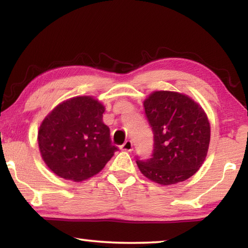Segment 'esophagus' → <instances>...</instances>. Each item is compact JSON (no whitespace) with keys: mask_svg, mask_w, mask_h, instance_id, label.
I'll list each match as a JSON object with an SVG mask.
<instances>
[{"mask_svg":"<svg viewBox=\"0 0 248 248\" xmlns=\"http://www.w3.org/2000/svg\"><path fill=\"white\" fill-rule=\"evenodd\" d=\"M121 150L124 151H127V152H131L133 150V144H132V141L131 140H127L124 142V143L121 145Z\"/></svg>","mask_w":248,"mask_h":248,"instance_id":"34e87169","label":"esophagus"}]
</instances>
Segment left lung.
<instances>
[{"label":"left lung","mask_w":248,"mask_h":248,"mask_svg":"<svg viewBox=\"0 0 248 248\" xmlns=\"http://www.w3.org/2000/svg\"><path fill=\"white\" fill-rule=\"evenodd\" d=\"M143 105L154 144L150 158L137 156L141 173L165 186L191 177L202 165L210 142L202 108L186 95L167 91L154 92Z\"/></svg>","instance_id":"8db88e82"}]
</instances>
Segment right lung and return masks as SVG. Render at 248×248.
Here are the masks:
<instances>
[{
	"label": "right lung",
	"mask_w": 248,
	"mask_h": 248,
	"mask_svg": "<svg viewBox=\"0 0 248 248\" xmlns=\"http://www.w3.org/2000/svg\"><path fill=\"white\" fill-rule=\"evenodd\" d=\"M104 106L90 96L71 98L59 105L43 121L39 150L54 174L82 182L102 170L118 146L103 123Z\"/></svg>",
	"instance_id": "right-lung-1"
}]
</instances>
